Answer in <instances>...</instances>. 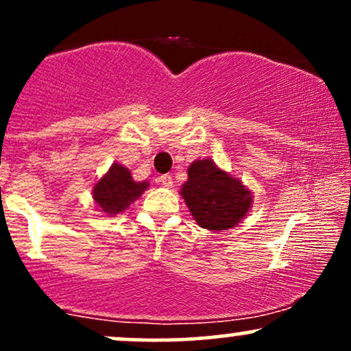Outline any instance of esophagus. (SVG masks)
<instances>
[{"instance_id":"esophagus-1","label":"esophagus","mask_w":351,"mask_h":351,"mask_svg":"<svg viewBox=\"0 0 351 351\" xmlns=\"http://www.w3.org/2000/svg\"><path fill=\"white\" fill-rule=\"evenodd\" d=\"M156 181H158V184H162V186H165V188H171L173 186L171 175H162Z\"/></svg>"}]
</instances>
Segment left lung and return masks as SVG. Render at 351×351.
<instances>
[{"mask_svg":"<svg viewBox=\"0 0 351 351\" xmlns=\"http://www.w3.org/2000/svg\"><path fill=\"white\" fill-rule=\"evenodd\" d=\"M180 195L196 224L209 231L237 226L252 208V193L209 158L189 165Z\"/></svg>","mask_w":351,"mask_h":351,"instance_id":"1","label":"left lung"}]
</instances>
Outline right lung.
I'll return each instance as SVG.
<instances>
[{"instance_id":"1","label":"right lung","mask_w":351,"mask_h":351,"mask_svg":"<svg viewBox=\"0 0 351 351\" xmlns=\"http://www.w3.org/2000/svg\"><path fill=\"white\" fill-rule=\"evenodd\" d=\"M150 186L148 181H134L132 173L123 165L114 163L106 175L94 184L92 196L100 213L115 216L123 213Z\"/></svg>"}]
</instances>
